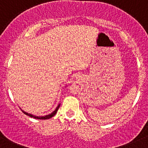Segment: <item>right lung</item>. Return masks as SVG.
<instances>
[{"label": "right lung", "mask_w": 148, "mask_h": 148, "mask_svg": "<svg viewBox=\"0 0 148 148\" xmlns=\"http://www.w3.org/2000/svg\"><path fill=\"white\" fill-rule=\"evenodd\" d=\"M60 104H59L58 106H57V108H56V110H55L54 111H53V112H51V114H49V115H45V116H36V115H32V114L30 113H28V112H25L24 110H22V112H23L24 114H25L26 115H28V116H30L31 117V118H36V119H40V120H46V119H49V118H51L52 117L54 116L56 114V112H57L58 110L59 109V108H60Z\"/></svg>", "instance_id": "1"}]
</instances>
